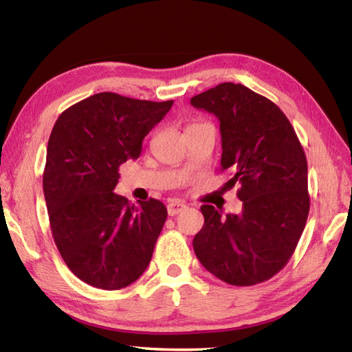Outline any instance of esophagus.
Returning a JSON list of instances; mask_svg holds the SVG:
<instances>
[{
	"instance_id": "1",
	"label": "esophagus",
	"mask_w": 352,
	"mask_h": 352,
	"mask_svg": "<svg viewBox=\"0 0 352 352\" xmlns=\"http://www.w3.org/2000/svg\"><path fill=\"white\" fill-rule=\"evenodd\" d=\"M184 208H186V205H184L183 201L174 200V201H170V204L168 205V214H169V216H177V214L182 212Z\"/></svg>"
}]
</instances>
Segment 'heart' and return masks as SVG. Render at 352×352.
Segmentation results:
<instances>
[{"mask_svg":"<svg viewBox=\"0 0 352 352\" xmlns=\"http://www.w3.org/2000/svg\"><path fill=\"white\" fill-rule=\"evenodd\" d=\"M200 124H205V122H192V124H189V127H188V129H190V127H195V126H200Z\"/></svg>","mask_w":352,"mask_h":352,"instance_id":"obj_1","label":"heart"}]
</instances>
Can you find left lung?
I'll return each instance as SVG.
<instances>
[{
    "label": "left lung",
    "mask_w": 352,
    "mask_h": 352,
    "mask_svg": "<svg viewBox=\"0 0 352 352\" xmlns=\"http://www.w3.org/2000/svg\"><path fill=\"white\" fill-rule=\"evenodd\" d=\"M190 104L219 118L220 164L242 200V211L225 217L201 205L205 223L192 241L195 256L231 285L264 283L284 269L306 226L305 151L281 109L242 83H220Z\"/></svg>",
    "instance_id": "1"
}]
</instances>
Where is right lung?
<instances>
[{
    "instance_id": "right-lung-1",
    "label": "right lung",
    "mask_w": 352,
    "mask_h": 352,
    "mask_svg": "<svg viewBox=\"0 0 352 352\" xmlns=\"http://www.w3.org/2000/svg\"><path fill=\"white\" fill-rule=\"evenodd\" d=\"M172 104L105 91L71 105L54 124L43 172L51 233L68 269L93 287H127L152 259L168 210L155 199L135 206L113 189L119 166L140 157Z\"/></svg>"
}]
</instances>
